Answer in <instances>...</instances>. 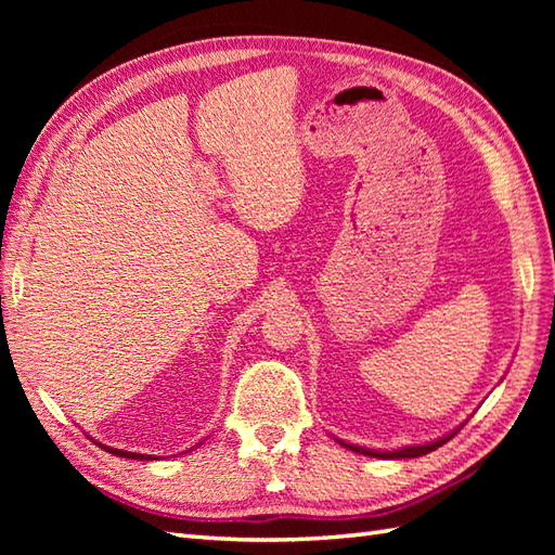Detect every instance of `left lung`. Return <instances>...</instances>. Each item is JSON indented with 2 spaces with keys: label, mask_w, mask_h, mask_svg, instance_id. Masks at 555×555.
I'll return each instance as SVG.
<instances>
[{
  "label": "left lung",
  "mask_w": 555,
  "mask_h": 555,
  "mask_svg": "<svg viewBox=\"0 0 555 555\" xmlns=\"http://www.w3.org/2000/svg\"><path fill=\"white\" fill-rule=\"evenodd\" d=\"M463 427V424H460ZM457 427V429H460ZM457 429L448 431L443 436H439V439L434 441H427V443H415V446H403V448H393V451H374V448H364V446H356V443H346L344 439H336L340 446L350 448L352 453H360V455H370V457H382V460H403V457H420V455H427L431 451H436V448L443 446L448 439H453V436L457 434Z\"/></svg>",
  "instance_id": "8db88e82"
}]
</instances>
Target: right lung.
Segmentation results:
<instances>
[{
    "label": "right lung",
    "mask_w": 555,
    "mask_h": 555,
    "mask_svg": "<svg viewBox=\"0 0 555 555\" xmlns=\"http://www.w3.org/2000/svg\"><path fill=\"white\" fill-rule=\"evenodd\" d=\"M92 441H95V439H92ZM100 448H104V451H107V453H114V455H119V457H131V460H159L157 455H147V453H133V451H124V448H112V446H104V443H100V441H95ZM199 443H203V441H199ZM197 443V446H199ZM191 451H193V448H191Z\"/></svg>",
    "instance_id": "obj_1"
}]
</instances>
